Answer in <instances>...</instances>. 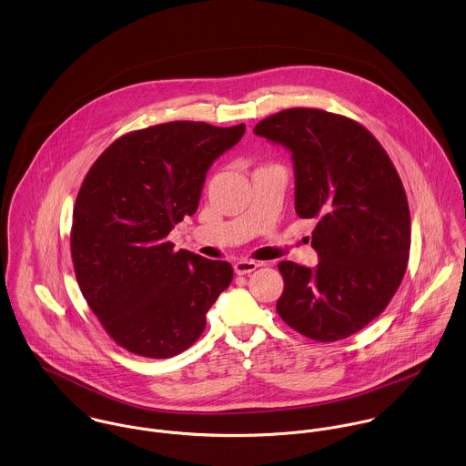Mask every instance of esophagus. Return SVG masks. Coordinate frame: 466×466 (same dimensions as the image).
I'll return each mask as SVG.
<instances>
[{"mask_svg":"<svg viewBox=\"0 0 466 466\" xmlns=\"http://www.w3.org/2000/svg\"><path fill=\"white\" fill-rule=\"evenodd\" d=\"M256 268H259V263H256V261H245V259H241V261H238V263L234 265V272H236L238 276H248V274H252Z\"/></svg>","mask_w":466,"mask_h":466,"instance_id":"esophagus-1","label":"esophagus"}]
</instances>
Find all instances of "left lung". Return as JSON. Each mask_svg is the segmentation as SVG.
<instances>
[{
    "instance_id": "1",
    "label": "left lung",
    "mask_w": 466,
    "mask_h": 466,
    "mask_svg": "<svg viewBox=\"0 0 466 466\" xmlns=\"http://www.w3.org/2000/svg\"><path fill=\"white\" fill-rule=\"evenodd\" d=\"M254 133L284 146L295 171V212L315 218V268L279 263L280 319L317 342H335L376 319L403 279L410 214L385 149L359 122L313 107L261 120Z\"/></svg>"
}]
</instances>
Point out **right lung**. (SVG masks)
Returning <instances> with one entry per match:
<instances>
[{
  "mask_svg": "<svg viewBox=\"0 0 466 466\" xmlns=\"http://www.w3.org/2000/svg\"><path fill=\"white\" fill-rule=\"evenodd\" d=\"M243 135L245 124H158L116 138L88 171L70 236L76 278L102 328L129 353L186 351L230 284V263L175 252L167 236L196 212L210 166Z\"/></svg>",
  "mask_w": 466,
  "mask_h": 466,
  "instance_id": "add662e5",
  "label": "right lung"
}]
</instances>
